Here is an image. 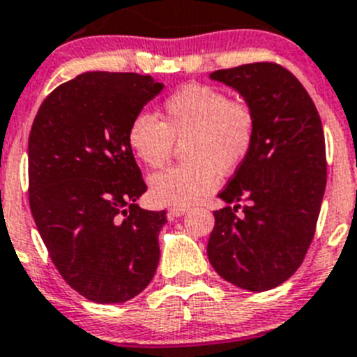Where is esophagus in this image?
<instances>
[{"label": "esophagus", "instance_id": "obj_1", "mask_svg": "<svg viewBox=\"0 0 357 357\" xmlns=\"http://www.w3.org/2000/svg\"><path fill=\"white\" fill-rule=\"evenodd\" d=\"M188 212L187 206H170L169 208V215L170 217H181Z\"/></svg>", "mask_w": 357, "mask_h": 357}]
</instances>
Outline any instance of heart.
<instances>
[{
    "label": "heart",
    "mask_w": 357,
    "mask_h": 357,
    "mask_svg": "<svg viewBox=\"0 0 357 357\" xmlns=\"http://www.w3.org/2000/svg\"><path fill=\"white\" fill-rule=\"evenodd\" d=\"M161 122L138 113L129 123L127 142L151 169L172 158L176 142L183 144L187 163L154 174L149 181L154 201L188 206L219 187V172L230 174L252 153L257 135L255 113L246 102L231 100L222 89L188 84L165 100Z\"/></svg>",
    "instance_id": "obj_1"
}]
</instances>
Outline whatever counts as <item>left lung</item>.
I'll return each mask as SVG.
<instances>
[{"instance_id":"1","label":"left lung","mask_w":357,"mask_h":357,"mask_svg":"<svg viewBox=\"0 0 357 357\" xmlns=\"http://www.w3.org/2000/svg\"><path fill=\"white\" fill-rule=\"evenodd\" d=\"M210 79L243 95L257 135L219 194L226 206L213 212L206 253L225 280L260 293L286 282L312 243L327 183L324 127L309 93L280 64H243Z\"/></svg>"}]
</instances>
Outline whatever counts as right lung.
I'll return each instance as SVG.
<instances>
[{"label":"right lung","mask_w":357,"mask_h":357,"mask_svg":"<svg viewBox=\"0 0 357 357\" xmlns=\"http://www.w3.org/2000/svg\"><path fill=\"white\" fill-rule=\"evenodd\" d=\"M163 89L151 75L88 71L50 93L29 138V201L61 277L97 303L140 294L160 262L167 212L147 190L127 142L136 114Z\"/></svg>","instance_id":"add662e5"}]
</instances>
